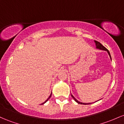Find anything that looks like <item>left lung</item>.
<instances>
[{
	"mask_svg": "<svg viewBox=\"0 0 124 124\" xmlns=\"http://www.w3.org/2000/svg\"><path fill=\"white\" fill-rule=\"evenodd\" d=\"M94 42L95 43V45H96V49H98L102 50V51H107V52H108V54L109 56L110 59H111V54H110L108 50L105 47H104V46H103L102 45L101 43H100V42H99L96 41V40H94ZM111 61H112V59H111ZM71 96H72V97L73 98V100H74L75 101L77 102L78 103V104H83V105H88V104H92V103H84V102H81L78 101V100H77V99H76L75 98L74 96H73V95H72V94H71Z\"/></svg>",
	"mask_w": 124,
	"mask_h": 124,
	"instance_id": "1",
	"label": "left lung"
}]
</instances>
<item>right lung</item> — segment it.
I'll use <instances>...</instances> for the list:
<instances>
[{
    "instance_id": "obj_1",
    "label": "right lung",
    "mask_w": 124,
    "mask_h": 124,
    "mask_svg": "<svg viewBox=\"0 0 124 124\" xmlns=\"http://www.w3.org/2000/svg\"><path fill=\"white\" fill-rule=\"evenodd\" d=\"M51 95H52V92H51V95H50V96H49V97H48V98H47V100H46V101H45V102H43V103H42V104L41 105H42V104H45V103H46V102L47 101H48V100H49V98H51Z\"/></svg>"
}]
</instances>
